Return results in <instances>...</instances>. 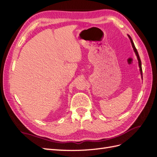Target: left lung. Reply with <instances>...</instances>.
Returning <instances> with one entry per match:
<instances>
[{
  "label": "left lung",
  "mask_w": 157,
  "mask_h": 157,
  "mask_svg": "<svg viewBox=\"0 0 157 157\" xmlns=\"http://www.w3.org/2000/svg\"><path fill=\"white\" fill-rule=\"evenodd\" d=\"M128 37H129V39H130V42H131V43H132V47H133V49H134V52H135V53H136V56H137V60H138V63H139L140 70V73H141V78H143V76H142V75H143V73H142L141 61V59H140V56H139V54H138V52H137V49L136 48L135 45H134V42H133V40H132V38L130 37V35H128Z\"/></svg>",
  "instance_id": "left-lung-1"
}]
</instances>
